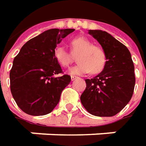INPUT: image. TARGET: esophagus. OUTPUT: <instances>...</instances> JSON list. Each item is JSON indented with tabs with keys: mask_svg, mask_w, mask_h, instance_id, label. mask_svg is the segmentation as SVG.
Listing matches in <instances>:
<instances>
[{
	"mask_svg": "<svg viewBox=\"0 0 146 146\" xmlns=\"http://www.w3.org/2000/svg\"><path fill=\"white\" fill-rule=\"evenodd\" d=\"M76 78H77L76 76H70V79H71V80H72V81H73V80H75Z\"/></svg>",
	"mask_w": 146,
	"mask_h": 146,
	"instance_id": "obj_1",
	"label": "esophagus"
}]
</instances>
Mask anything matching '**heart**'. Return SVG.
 Returning a JSON list of instances; mask_svg holds the SVG:
<instances>
[{"mask_svg":"<svg viewBox=\"0 0 146 146\" xmlns=\"http://www.w3.org/2000/svg\"><path fill=\"white\" fill-rule=\"evenodd\" d=\"M71 53L76 56V65L69 70L71 75H85L91 71L96 74L104 69L106 55L103 48L93 45L92 42L84 37L76 38L70 42ZM55 59L63 67L69 66L72 61L71 54L62 46L56 47L53 52Z\"/></svg>","mask_w":146,"mask_h":146,"instance_id":"obj_1","label":"heart"}]
</instances>
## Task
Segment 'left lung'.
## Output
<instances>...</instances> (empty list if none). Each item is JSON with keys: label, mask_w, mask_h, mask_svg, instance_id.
<instances>
[{"label": "left lung", "mask_w": 146, "mask_h": 146, "mask_svg": "<svg viewBox=\"0 0 146 146\" xmlns=\"http://www.w3.org/2000/svg\"><path fill=\"white\" fill-rule=\"evenodd\" d=\"M106 55L104 70L93 79L85 80L86 89L80 101L89 113L97 117H113L132 97L135 78L134 64L128 48L110 33L89 30Z\"/></svg>", "instance_id": "8db88e82"}]
</instances>
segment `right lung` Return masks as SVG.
<instances>
[{
  "label": "right lung",
  "mask_w": 146,
  "mask_h": 146,
  "mask_svg": "<svg viewBox=\"0 0 146 146\" xmlns=\"http://www.w3.org/2000/svg\"><path fill=\"white\" fill-rule=\"evenodd\" d=\"M74 29H52L29 40L15 57L10 72L11 91L19 108L27 114L51 113L60 101L70 76L56 77L62 70L53 52Z\"/></svg>",
  "instance_id": "1"
}]
</instances>
